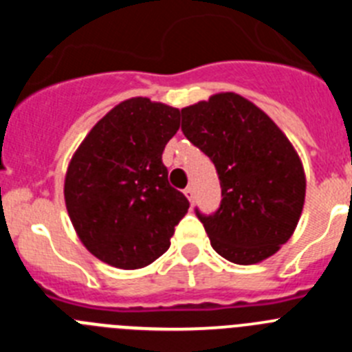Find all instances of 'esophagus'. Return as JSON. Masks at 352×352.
<instances>
[{
    "mask_svg": "<svg viewBox=\"0 0 352 352\" xmlns=\"http://www.w3.org/2000/svg\"><path fill=\"white\" fill-rule=\"evenodd\" d=\"M185 195H186V199L190 201V203H194V197H195L194 186H186V188H185Z\"/></svg>",
    "mask_w": 352,
    "mask_h": 352,
    "instance_id": "esophagus-1",
    "label": "esophagus"
}]
</instances>
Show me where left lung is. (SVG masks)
Masks as SVG:
<instances>
[{"label":"left lung","mask_w":352,"mask_h":352,"mask_svg":"<svg viewBox=\"0 0 352 352\" xmlns=\"http://www.w3.org/2000/svg\"><path fill=\"white\" fill-rule=\"evenodd\" d=\"M185 138L210 157L222 188L213 214L195 210L211 247L234 264L268 259L292 236L305 203L296 149L272 118L236 93L182 109Z\"/></svg>","instance_id":"obj_1"}]
</instances>
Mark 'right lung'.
<instances>
[{
  "label": "right lung",
  "instance_id": "add662e5",
  "mask_svg": "<svg viewBox=\"0 0 352 352\" xmlns=\"http://www.w3.org/2000/svg\"><path fill=\"white\" fill-rule=\"evenodd\" d=\"M179 109L135 96L111 109L68 164L65 203L82 245L121 270L144 268L169 248L188 199L162 162Z\"/></svg>",
  "mask_w": 352,
  "mask_h": 352
}]
</instances>
